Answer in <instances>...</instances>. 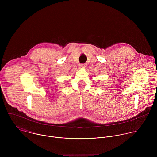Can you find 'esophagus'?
Instances as JSON below:
<instances>
[{"label":"esophagus","instance_id":"obj_1","mask_svg":"<svg viewBox=\"0 0 157 157\" xmlns=\"http://www.w3.org/2000/svg\"><path fill=\"white\" fill-rule=\"evenodd\" d=\"M79 67H81V68H85V67H86V65L85 64H80L79 65Z\"/></svg>","mask_w":157,"mask_h":157}]
</instances>
